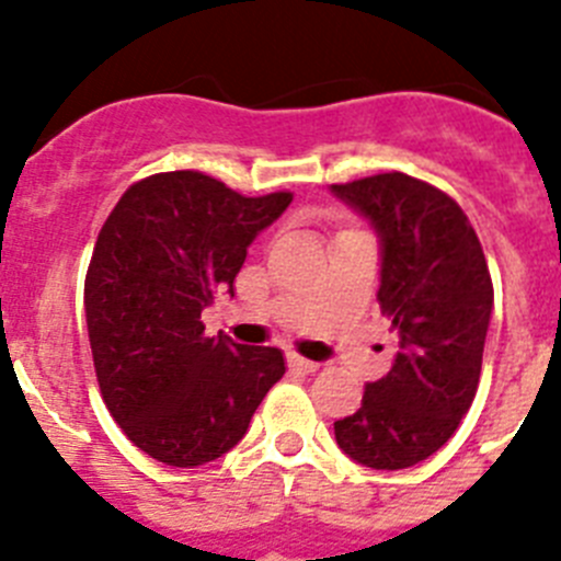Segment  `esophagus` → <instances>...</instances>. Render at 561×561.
I'll use <instances>...</instances> for the list:
<instances>
[{"label": "esophagus", "mask_w": 561, "mask_h": 561, "mask_svg": "<svg viewBox=\"0 0 561 561\" xmlns=\"http://www.w3.org/2000/svg\"><path fill=\"white\" fill-rule=\"evenodd\" d=\"M287 366H290L293 371H301V375H312V371H318L316 360H307V357H299V355H287Z\"/></svg>", "instance_id": "obj_1"}]
</instances>
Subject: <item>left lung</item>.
<instances>
[{
	"label": "left lung",
	"instance_id": "left-lung-1",
	"mask_svg": "<svg viewBox=\"0 0 561 561\" xmlns=\"http://www.w3.org/2000/svg\"><path fill=\"white\" fill-rule=\"evenodd\" d=\"M330 190L380 237L377 299L397 332L391 371L366 382L335 442L363 467L405 469L447 444L476 400L492 276L467 215L436 186L380 173Z\"/></svg>",
	"mask_w": 561,
	"mask_h": 561
}]
</instances>
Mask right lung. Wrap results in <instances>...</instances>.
Masks as SVG:
<instances>
[{"label":"right lung","instance_id":"add662e5","mask_svg":"<svg viewBox=\"0 0 561 561\" xmlns=\"http://www.w3.org/2000/svg\"><path fill=\"white\" fill-rule=\"evenodd\" d=\"M290 201L175 170L128 186L100 229L83 293L94 371L114 422L156 461L229 453L285 375L279 350L209 337L201 312L234 296L249 245Z\"/></svg>","mask_w":561,"mask_h":561}]
</instances>
